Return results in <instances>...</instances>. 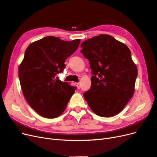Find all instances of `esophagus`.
Masks as SVG:
<instances>
[{"label":"esophagus","mask_w":157,"mask_h":157,"mask_svg":"<svg viewBox=\"0 0 157 157\" xmlns=\"http://www.w3.org/2000/svg\"><path fill=\"white\" fill-rule=\"evenodd\" d=\"M75 85L77 86V87H78V89L80 88V83H75Z\"/></svg>","instance_id":"esophagus-1"}]
</instances>
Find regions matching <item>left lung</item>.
<instances>
[{
	"label": "left lung",
	"instance_id": "left-lung-1",
	"mask_svg": "<svg viewBox=\"0 0 157 157\" xmlns=\"http://www.w3.org/2000/svg\"><path fill=\"white\" fill-rule=\"evenodd\" d=\"M81 47L93 74L90 88L83 94L85 100L100 117L118 114L132 97L138 75L129 48L108 34L85 40Z\"/></svg>",
	"mask_w": 157,
	"mask_h": 157
}]
</instances>
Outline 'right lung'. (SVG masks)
<instances>
[{"instance_id": "1", "label": "right lung", "mask_w": 157, "mask_h": 157, "mask_svg": "<svg viewBox=\"0 0 157 157\" xmlns=\"http://www.w3.org/2000/svg\"><path fill=\"white\" fill-rule=\"evenodd\" d=\"M80 39L67 42L46 36L31 43L19 67V78L25 100L40 115L53 119L61 115L76 89L55 76L78 49Z\"/></svg>"}]
</instances>
